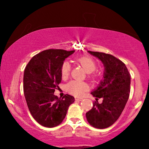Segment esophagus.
Returning <instances> with one entry per match:
<instances>
[{"instance_id": "1", "label": "esophagus", "mask_w": 149, "mask_h": 149, "mask_svg": "<svg viewBox=\"0 0 149 149\" xmlns=\"http://www.w3.org/2000/svg\"><path fill=\"white\" fill-rule=\"evenodd\" d=\"M75 100H78V101H81V100H83V98H81V97H76Z\"/></svg>"}]
</instances>
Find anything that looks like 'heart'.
Returning a JSON list of instances; mask_svg holds the SVG:
<instances>
[{"instance_id":"obj_1","label":"heart","mask_w":149,"mask_h":149,"mask_svg":"<svg viewBox=\"0 0 149 149\" xmlns=\"http://www.w3.org/2000/svg\"><path fill=\"white\" fill-rule=\"evenodd\" d=\"M77 62L81 64L87 73H91L96 68V64L92 58L83 56L77 59ZM70 72V65L68 62H64L61 68V74L63 79L69 76ZM88 85L83 81H72L66 85V89L68 93L75 96L82 95L85 91L88 89Z\"/></svg>"}]
</instances>
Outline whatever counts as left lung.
Returning <instances> with one entry per match:
<instances>
[{"mask_svg":"<svg viewBox=\"0 0 149 149\" xmlns=\"http://www.w3.org/2000/svg\"><path fill=\"white\" fill-rule=\"evenodd\" d=\"M87 52L101 61L104 71L102 80L91 92L96 101L86 113V118L93 127L104 129L113 125L123 112L129 98L131 77L125 64L112 55ZM98 98L103 99L102 103H98Z\"/></svg>","mask_w":149,"mask_h":149,"instance_id":"obj_1","label":"left lung"}]
</instances>
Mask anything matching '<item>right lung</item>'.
I'll use <instances>...</instances> for the list:
<instances>
[{"label":"right lung","instance_id":"obj_1","mask_svg":"<svg viewBox=\"0 0 149 149\" xmlns=\"http://www.w3.org/2000/svg\"><path fill=\"white\" fill-rule=\"evenodd\" d=\"M74 51L48 49L34 56L24 73V92L28 109L34 119L47 127L62 123L74 97L66 94L62 98L55 95L61 83V68L65 59Z\"/></svg>","mask_w":149,"mask_h":149}]
</instances>
